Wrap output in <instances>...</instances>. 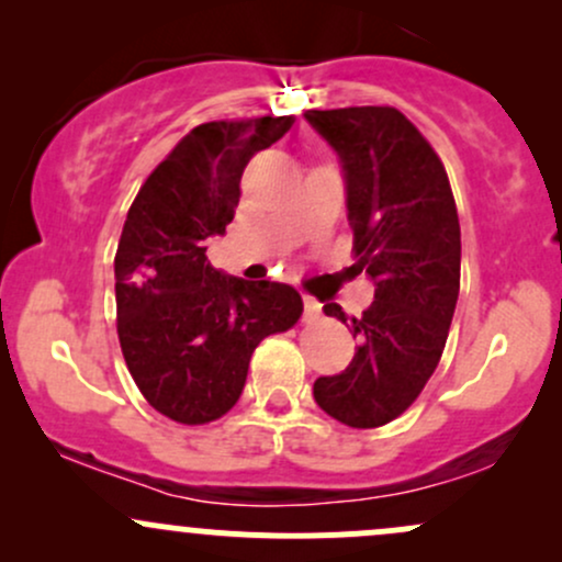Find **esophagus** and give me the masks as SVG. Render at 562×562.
<instances>
[{
    "label": "esophagus",
    "mask_w": 562,
    "mask_h": 562,
    "mask_svg": "<svg viewBox=\"0 0 562 562\" xmlns=\"http://www.w3.org/2000/svg\"><path fill=\"white\" fill-rule=\"evenodd\" d=\"M303 307H305V318L307 322H311V318H316L318 313H322V303H318V300H313V297H303Z\"/></svg>",
    "instance_id": "34e87169"
}]
</instances>
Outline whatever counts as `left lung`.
<instances>
[{
  "label": "left lung",
  "instance_id": "8db88e82",
  "mask_svg": "<svg viewBox=\"0 0 562 562\" xmlns=\"http://www.w3.org/2000/svg\"><path fill=\"white\" fill-rule=\"evenodd\" d=\"M305 120L337 153L359 273L375 300L351 318L324 305L359 337L340 375L318 378L313 400L353 428L400 418L434 375L461 289V225L442 160L394 106L307 110Z\"/></svg>",
  "mask_w": 562,
  "mask_h": 562
}]
</instances>
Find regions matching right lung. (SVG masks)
<instances>
[{
  "instance_id": "right-lung-1",
  "label": "right lung",
  "mask_w": 562,
  "mask_h": 562,
  "mask_svg": "<svg viewBox=\"0 0 562 562\" xmlns=\"http://www.w3.org/2000/svg\"><path fill=\"white\" fill-rule=\"evenodd\" d=\"M294 117L216 120L192 128L147 177L114 255L117 335L144 400L166 418L201 426L238 402L251 353L303 316L279 281L211 268L209 238L225 235L246 162Z\"/></svg>"
}]
</instances>
